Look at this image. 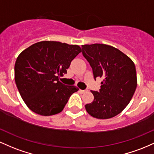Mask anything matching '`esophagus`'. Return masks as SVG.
I'll list each match as a JSON object with an SVG mask.
<instances>
[{
  "instance_id": "1",
  "label": "esophagus",
  "mask_w": 154,
  "mask_h": 154,
  "mask_svg": "<svg viewBox=\"0 0 154 154\" xmlns=\"http://www.w3.org/2000/svg\"><path fill=\"white\" fill-rule=\"evenodd\" d=\"M86 91V90H82V89H79V92L81 93V94H84V93H85Z\"/></svg>"
}]
</instances>
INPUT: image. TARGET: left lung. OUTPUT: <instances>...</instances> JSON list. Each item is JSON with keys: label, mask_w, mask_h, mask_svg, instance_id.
<instances>
[{"label": "left lung", "mask_w": 154, "mask_h": 154, "mask_svg": "<svg viewBox=\"0 0 154 154\" xmlns=\"http://www.w3.org/2000/svg\"><path fill=\"white\" fill-rule=\"evenodd\" d=\"M82 49L94 79H103L100 91H91L94 100L85 105L86 111L96 119L113 118L127 107L135 91V65L128 56L109 45L86 44Z\"/></svg>", "instance_id": "left-lung-1"}]
</instances>
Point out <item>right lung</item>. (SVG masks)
Listing matches in <instances>:
<instances>
[{
	"instance_id": "right-lung-1",
	"label": "right lung",
	"mask_w": 154,
	"mask_h": 154,
	"mask_svg": "<svg viewBox=\"0 0 154 154\" xmlns=\"http://www.w3.org/2000/svg\"><path fill=\"white\" fill-rule=\"evenodd\" d=\"M82 49L78 45L57 41H40L22 51L14 65V79L22 100L37 114L60 113L75 86H67L59 75L67 73L70 63Z\"/></svg>"
}]
</instances>
